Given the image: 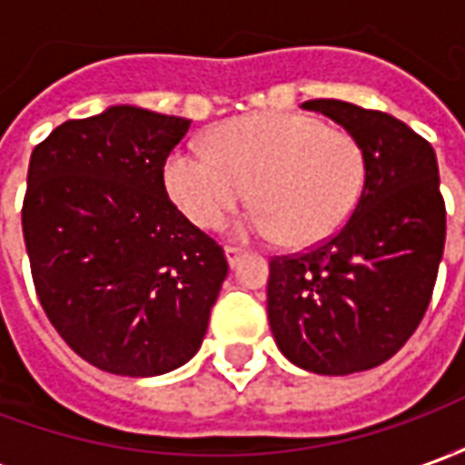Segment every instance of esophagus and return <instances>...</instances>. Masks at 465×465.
<instances>
[{
  "label": "esophagus",
  "mask_w": 465,
  "mask_h": 465,
  "mask_svg": "<svg viewBox=\"0 0 465 465\" xmlns=\"http://www.w3.org/2000/svg\"><path fill=\"white\" fill-rule=\"evenodd\" d=\"M223 253H226V262H229V266H236V263H239V259H242L243 256V249H239V246H226V249H223Z\"/></svg>",
  "instance_id": "1"
}]
</instances>
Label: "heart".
<instances>
[{"label": "heart", "instance_id": "1", "mask_svg": "<svg viewBox=\"0 0 465 465\" xmlns=\"http://www.w3.org/2000/svg\"><path fill=\"white\" fill-rule=\"evenodd\" d=\"M212 148L176 146L163 186L199 229H216L249 196L262 206L246 232L279 236L296 249L331 239L356 212L366 156L356 136L296 112H262L219 126Z\"/></svg>", "mask_w": 465, "mask_h": 465}]
</instances>
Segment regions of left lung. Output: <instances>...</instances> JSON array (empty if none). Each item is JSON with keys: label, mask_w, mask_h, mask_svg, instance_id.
Segmentation results:
<instances>
[{"label": "left lung", "mask_w": 465, "mask_h": 465, "mask_svg": "<svg viewBox=\"0 0 465 465\" xmlns=\"http://www.w3.org/2000/svg\"><path fill=\"white\" fill-rule=\"evenodd\" d=\"M356 136L366 186L351 219L329 242L269 263V326L299 369L349 376L389 361L429 309L443 242L446 206L436 152L396 116L312 99Z\"/></svg>", "instance_id": "8db88e82"}]
</instances>
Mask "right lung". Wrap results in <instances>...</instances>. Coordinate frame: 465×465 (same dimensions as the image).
<instances>
[{"label":"right lung","mask_w":465,"mask_h":465,"mask_svg":"<svg viewBox=\"0 0 465 465\" xmlns=\"http://www.w3.org/2000/svg\"><path fill=\"white\" fill-rule=\"evenodd\" d=\"M192 122L119 104L36 143L22 209L42 309L116 376H162L203 341L229 263L169 199L163 163Z\"/></svg>","instance_id":"right-lung-1"}]
</instances>
